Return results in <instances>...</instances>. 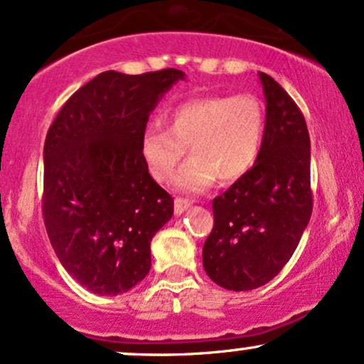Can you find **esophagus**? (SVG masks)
<instances>
[{
	"mask_svg": "<svg viewBox=\"0 0 364 364\" xmlns=\"http://www.w3.org/2000/svg\"><path fill=\"white\" fill-rule=\"evenodd\" d=\"M191 207V201L186 200V198H181V196H178L176 200H174V213L176 215H181L183 212H185L186 208Z\"/></svg>",
	"mask_w": 364,
	"mask_h": 364,
	"instance_id": "obj_1",
	"label": "esophagus"
}]
</instances>
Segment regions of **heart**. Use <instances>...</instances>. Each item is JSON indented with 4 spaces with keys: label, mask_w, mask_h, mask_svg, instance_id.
Returning <instances> with one entry per match:
<instances>
[{
    "label": "heart",
    "mask_w": 364,
    "mask_h": 364,
    "mask_svg": "<svg viewBox=\"0 0 364 364\" xmlns=\"http://www.w3.org/2000/svg\"><path fill=\"white\" fill-rule=\"evenodd\" d=\"M266 108L256 95H215L186 100L168 113V129L152 125L140 137V156L159 183L174 178L190 147L191 159L178 174V188L200 193L215 183L247 173L259 156Z\"/></svg>",
    "instance_id": "obj_1"
}]
</instances>
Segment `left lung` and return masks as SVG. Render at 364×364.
<instances>
[{
  "mask_svg": "<svg viewBox=\"0 0 364 364\" xmlns=\"http://www.w3.org/2000/svg\"><path fill=\"white\" fill-rule=\"evenodd\" d=\"M266 132L256 164L213 198L203 268L222 288L246 291L271 282L290 261L312 215L310 137L304 113L268 74Z\"/></svg>",
  "mask_w": 364,
  "mask_h": 364,
  "instance_id": "obj_1",
  "label": "left lung"
}]
</instances>
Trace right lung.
Listing matches in <instances>:
<instances>
[{"label": "right lung", "instance_id": "1", "mask_svg": "<svg viewBox=\"0 0 364 364\" xmlns=\"http://www.w3.org/2000/svg\"><path fill=\"white\" fill-rule=\"evenodd\" d=\"M179 69L105 71L57 113L43 144L42 215L71 277L98 295L129 291L151 269V240L174 201L149 174L140 137Z\"/></svg>", "mask_w": 364, "mask_h": 364}]
</instances>
